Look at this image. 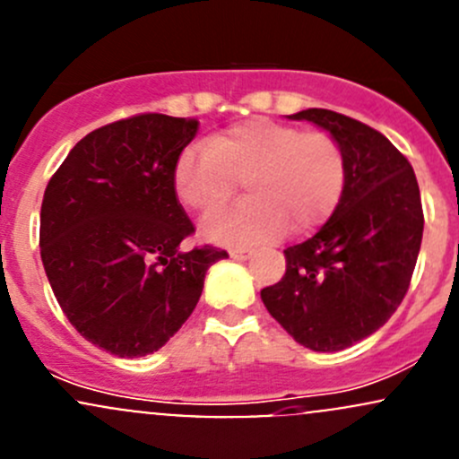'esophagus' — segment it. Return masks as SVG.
<instances>
[{
  "instance_id": "esophagus-1",
  "label": "esophagus",
  "mask_w": 459,
  "mask_h": 459,
  "mask_svg": "<svg viewBox=\"0 0 459 459\" xmlns=\"http://www.w3.org/2000/svg\"><path fill=\"white\" fill-rule=\"evenodd\" d=\"M230 257H233V259H248L250 250L248 248H233V250H230Z\"/></svg>"
}]
</instances>
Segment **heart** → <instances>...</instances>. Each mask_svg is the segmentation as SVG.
Instances as JSON below:
<instances>
[{
    "instance_id": "heart-1",
    "label": "heart",
    "mask_w": 459,
    "mask_h": 459,
    "mask_svg": "<svg viewBox=\"0 0 459 459\" xmlns=\"http://www.w3.org/2000/svg\"><path fill=\"white\" fill-rule=\"evenodd\" d=\"M244 182L248 200L202 220V235L226 246H248L306 235L330 220L343 197L347 158L323 129L250 118L186 147L173 165L178 200L193 211H213Z\"/></svg>"
}]
</instances>
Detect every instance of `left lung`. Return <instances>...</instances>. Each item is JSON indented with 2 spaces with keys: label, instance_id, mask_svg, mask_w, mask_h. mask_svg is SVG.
Wrapping results in <instances>:
<instances>
[{
  "label": "left lung",
  "instance_id": "left-lung-1",
  "mask_svg": "<svg viewBox=\"0 0 459 459\" xmlns=\"http://www.w3.org/2000/svg\"><path fill=\"white\" fill-rule=\"evenodd\" d=\"M290 118L341 143L347 182L318 233L283 250L286 274L264 288L262 301L297 343L339 351L374 334L403 303L422 244L420 189L407 158L369 125L316 108Z\"/></svg>",
  "mask_w": 459,
  "mask_h": 459
}]
</instances>
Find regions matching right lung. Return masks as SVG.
I'll return each instance as SVG.
<instances>
[{
  "label": "right lung",
  "instance_id": "1",
  "mask_svg": "<svg viewBox=\"0 0 459 459\" xmlns=\"http://www.w3.org/2000/svg\"><path fill=\"white\" fill-rule=\"evenodd\" d=\"M195 118L136 114L90 132L41 202L48 281L83 339L120 359L152 354L191 316L206 270L229 253L204 244L173 189Z\"/></svg>",
  "mask_w": 459,
  "mask_h": 459
}]
</instances>
